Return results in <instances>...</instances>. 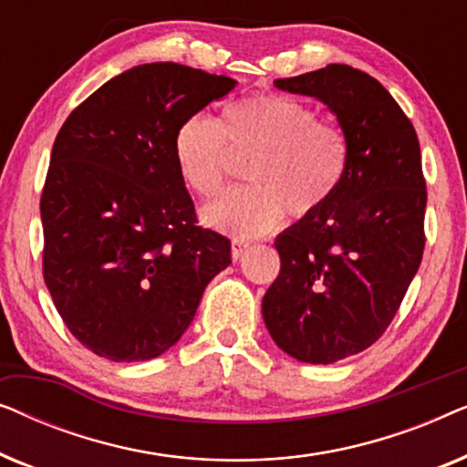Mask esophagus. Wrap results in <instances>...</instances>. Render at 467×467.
<instances>
[{
	"instance_id": "34e87169",
	"label": "esophagus",
	"mask_w": 467,
	"mask_h": 467,
	"mask_svg": "<svg viewBox=\"0 0 467 467\" xmlns=\"http://www.w3.org/2000/svg\"><path fill=\"white\" fill-rule=\"evenodd\" d=\"M248 242L246 240H238V238H234V242H232V257H234V261H238L242 254H244L246 251H248Z\"/></svg>"
}]
</instances>
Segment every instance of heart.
<instances>
[{
  "instance_id": "obj_1",
  "label": "heart",
  "mask_w": 467,
  "mask_h": 467,
  "mask_svg": "<svg viewBox=\"0 0 467 467\" xmlns=\"http://www.w3.org/2000/svg\"><path fill=\"white\" fill-rule=\"evenodd\" d=\"M234 155H254L246 171L253 184L210 203L203 221L238 240L257 238L283 225L286 210L304 219L327 203L347 174L348 140L312 106L278 93L232 101L221 123L191 114L176 130L178 174L203 200L225 187Z\"/></svg>"
}]
</instances>
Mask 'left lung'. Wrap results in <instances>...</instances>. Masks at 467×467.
I'll use <instances>...</instances> for the list:
<instances>
[{
	"label": "left lung",
	"instance_id": "8db88e82",
	"mask_svg": "<svg viewBox=\"0 0 467 467\" xmlns=\"http://www.w3.org/2000/svg\"><path fill=\"white\" fill-rule=\"evenodd\" d=\"M274 85L327 104L348 140L336 193L274 242L280 274L261 302L286 355L327 366L385 334L423 259L419 138L391 93L344 63Z\"/></svg>",
	"mask_w": 467,
	"mask_h": 467
}]
</instances>
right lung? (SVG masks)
Returning <instances> with one entry per match:
<instances>
[{
	"mask_svg": "<svg viewBox=\"0 0 467 467\" xmlns=\"http://www.w3.org/2000/svg\"><path fill=\"white\" fill-rule=\"evenodd\" d=\"M234 87L146 63L88 95L57 133L40 200L44 283L72 336L104 359L146 361L174 347L232 264V242L197 225L174 136Z\"/></svg>",
	"mask_w": 467,
	"mask_h": 467,
	"instance_id": "1",
	"label": "right lung"
}]
</instances>
